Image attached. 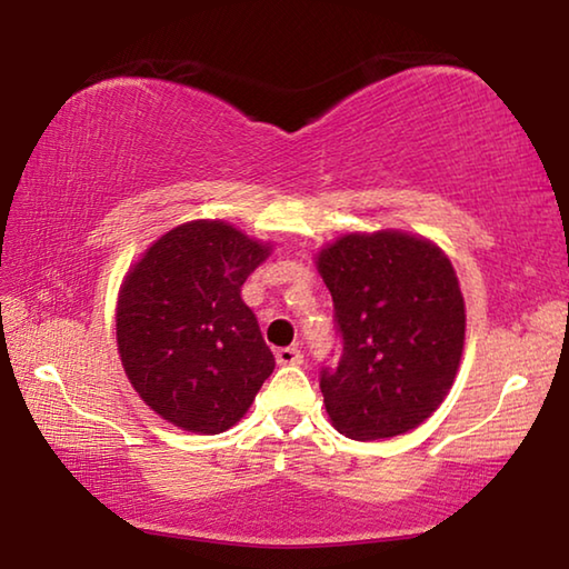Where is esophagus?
I'll return each instance as SVG.
<instances>
[{
    "mask_svg": "<svg viewBox=\"0 0 569 569\" xmlns=\"http://www.w3.org/2000/svg\"><path fill=\"white\" fill-rule=\"evenodd\" d=\"M276 361L281 366H298L303 363V353L296 349V346H286V349L276 351Z\"/></svg>",
    "mask_w": 569,
    "mask_h": 569,
    "instance_id": "obj_1",
    "label": "esophagus"
}]
</instances>
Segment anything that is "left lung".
I'll list each match as a JSON object with an SVG mask.
<instances>
[{
    "label": "left lung",
    "instance_id": "left-lung-1",
    "mask_svg": "<svg viewBox=\"0 0 569 569\" xmlns=\"http://www.w3.org/2000/svg\"><path fill=\"white\" fill-rule=\"evenodd\" d=\"M319 271L341 336L321 366L333 427L349 439L403 435L431 417L457 377L465 298L449 258L399 230L343 236L321 250Z\"/></svg>",
    "mask_w": 569,
    "mask_h": 569
}]
</instances>
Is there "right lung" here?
Segmentation results:
<instances>
[{
    "mask_svg": "<svg viewBox=\"0 0 569 569\" xmlns=\"http://www.w3.org/2000/svg\"><path fill=\"white\" fill-rule=\"evenodd\" d=\"M220 220L172 228L124 278L118 346L124 373L152 411L196 435L233 427L276 359L240 288L266 261Z\"/></svg>",
    "mask_w": 569,
    "mask_h": 569,
    "instance_id": "1",
    "label": "right lung"
}]
</instances>
